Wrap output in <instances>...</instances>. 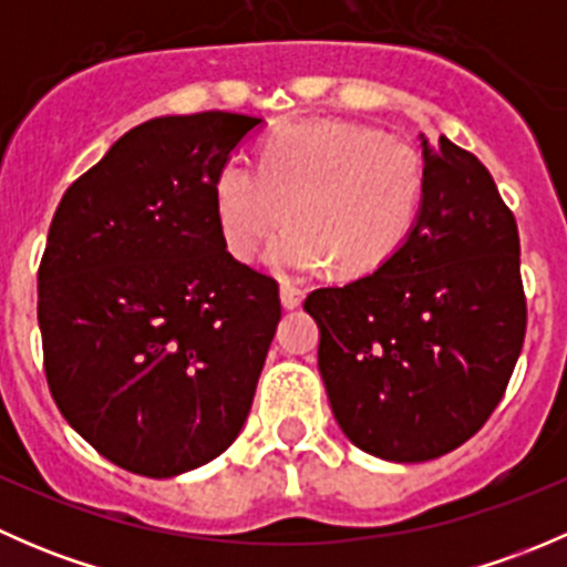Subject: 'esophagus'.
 I'll use <instances>...</instances> for the list:
<instances>
[{
    "instance_id": "1",
    "label": "esophagus",
    "mask_w": 567,
    "mask_h": 567,
    "mask_svg": "<svg viewBox=\"0 0 567 567\" xmlns=\"http://www.w3.org/2000/svg\"><path fill=\"white\" fill-rule=\"evenodd\" d=\"M279 299H282L285 310H296V307L305 301V290L296 288V285H282V288H279Z\"/></svg>"
}]
</instances>
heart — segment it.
Here are the masks:
<instances>
[{
    "label": "heart",
    "mask_w": 567,
    "mask_h": 567,
    "mask_svg": "<svg viewBox=\"0 0 567 567\" xmlns=\"http://www.w3.org/2000/svg\"><path fill=\"white\" fill-rule=\"evenodd\" d=\"M425 162L379 128L340 120L285 123L260 145L257 167L227 158L214 177V216L225 249L251 260L271 244L268 266L279 274H368L405 244L425 199Z\"/></svg>",
    "instance_id": "heart-1"
}]
</instances>
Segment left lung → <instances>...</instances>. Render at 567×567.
<instances>
[{"instance_id": "obj_1", "label": "left lung", "mask_w": 567, "mask_h": 567, "mask_svg": "<svg viewBox=\"0 0 567 567\" xmlns=\"http://www.w3.org/2000/svg\"><path fill=\"white\" fill-rule=\"evenodd\" d=\"M425 199L375 271L307 296L337 425L364 453L420 463L488 422L527 334L516 216L474 153L427 142Z\"/></svg>"}]
</instances>
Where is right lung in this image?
<instances>
[{"label":"right lung","instance_id":"obj_1","mask_svg":"<svg viewBox=\"0 0 567 567\" xmlns=\"http://www.w3.org/2000/svg\"><path fill=\"white\" fill-rule=\"evenodd\" d=\"M260 117H156L62 194L38 268L51 398L106 461L175 477L225 453L282 307L219 236L214 177Z\"/></svg>","mask_w":567,"mask_h":567}]
</instances>
